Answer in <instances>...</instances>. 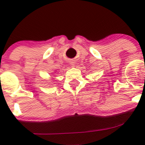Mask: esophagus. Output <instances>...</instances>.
Here are the masks:
<instances>
[{
  "label": "esophagus",
  "mask_w": 145,
  "mask_h": 145,
  "mask_svg": "<svg viewBox=\"0 0 145 145\" xmlns=\"http://www.w3.org/2000/svg\"><path fill=\"white\" fill-rule=\"evenodd\" d=\"M70 66L75 67V62H74V61H71V62H70Z\"/></svg>",
  "instance_id": "obj_1"
}]
</instances>
